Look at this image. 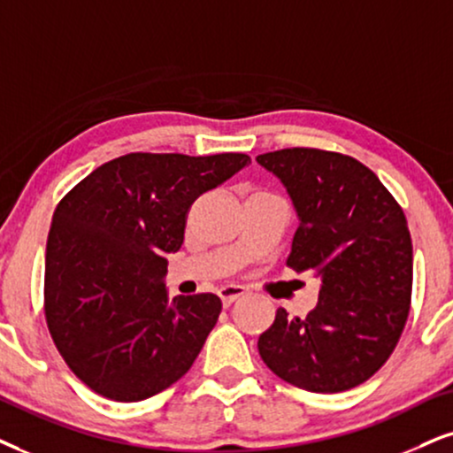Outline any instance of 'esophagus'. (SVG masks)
Returning <instances> with one entry per match:
<instances>
[{
  "mask_svg": "<svg viewBox=\"0 0 453 453\" xmlns=\"http://www.w3.org/2000/svg\"><path fill=\"white\" fill-rule=\"evenodd\" d=\"M246 293H249V290L240 284H226L219 288V296H221L223 305H232L234 301L240 299V296H244Z\"/></svg>",
  "mask_w": 453,
  "mask_h": 453,
  "instance_id": "esophagus-1",
  "label": "esophagus"
}]
</instances>
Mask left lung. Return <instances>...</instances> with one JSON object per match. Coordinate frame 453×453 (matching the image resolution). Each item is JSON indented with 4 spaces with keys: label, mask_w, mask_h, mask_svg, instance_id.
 Listing matches in <instances>:
<instances>
[{
    "label": "left lung",
    "mask_w": 453,
    "mask_h": 453,
    "mask_svg": "<svg viewBox=\"0 0 453 453\" xmlns=\"http://www.w3.org/2000/svg\"><path fill=\"white\" fill-rule=\"evenodd\" d=\"M257 163L286 186L299 215L286 265L322 280L318 307H284L259 336L273 374L311 393H341L379 372L411 303V238L403 209L374 171L341 152L284 148Z\"/></svg>",
    "instance_id": "obj_1"
}]
</instances>
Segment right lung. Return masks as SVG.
Instances as JSON below:
<instances>
[{
  "instance_id": "obj_1",
  "label": "right lung",
  "mask_w": 453,
  "mask_h": 453,
  "mask_svg": "<svg viewBox=\"0 0 453 453\" xmlns=\"http://www.w3.org/2000/svg\"><path fill=\"white\" fill-rule=\"evenodd\" d=\"M249 163L240 152H129L60 200L45 249V322L91 391L142 402L192 368L221 299L203 293L169 303L165 255L181 249L194 200Z\"/></svg>"
}]
</instances>
